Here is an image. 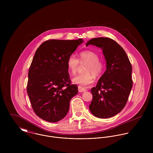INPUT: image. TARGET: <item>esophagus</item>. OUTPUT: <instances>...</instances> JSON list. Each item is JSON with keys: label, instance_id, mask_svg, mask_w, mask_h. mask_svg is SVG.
<instances>
[{"label": "esophagus", "instance_id": "obj_1", "mask_svg": "<svg viewBox=\"0 0 153 153\" xmlns=\"http://www.w3.org/2000/svg\"><path fill=\"white\" fill-rule=\"evenodd\" d=\"M87 91V89L86 88H85L82 87L81 86L78 87V91L79 92H84Z\"/></svg>", "mask_w": 153, "mask_h": 153}]
</instances>
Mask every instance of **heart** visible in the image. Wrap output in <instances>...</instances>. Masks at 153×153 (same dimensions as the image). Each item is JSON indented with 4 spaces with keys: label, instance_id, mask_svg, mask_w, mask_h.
<instances>
[{
    "label": "heart",
    "instance_id": "heart-1",
    "mask_svg": "<svg viewBox=\"0 0 153 153\" xmlns=\"http://www.w3.org/2000/svg\"><path fill=\"white\" fill-rule=\"evenodd\" d=\"M78 59L74 55H70L67 60L66 65L69 72L75 75L78 70L80 63L88 62L85 66V74H79L72 79L74 84L84 87L92 84L94 81V74L95 76H100L104 72V64L99 59V55L94 51L86 50L79 53Z\"/></svg>",
    "mask_w": 153,
    "mask_h": 153
}]
</instances>
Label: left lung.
Returning <instances> with one entry per match:
<instances>
[{
    "mask_svg": "<svg viewBox=\"0 0 153 153\" xmlns=\"http://www.w3.org/2000/svg\"><path fill=\"white\" fill-rule=\"evenodd\" d=\"M102 49L107 69L91 91V113L100 118L112 117L126 106L132 87V66L124 49L109 38H93L86 44Z\"/></svg>",
    "mask_w": 153,
    "mask_h": 153,
    "instance_id": "8db88e82",
    "label": "left lung"
}]
</instances>
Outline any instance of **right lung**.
<instances>
[{"label": "right lung", "instance_id": "right-lung-1", "mask_svg": "<svg viewBox=\"0 0 153 153\" xmlns=\"http://www.w3.org/2000/svg\"><path fill=\"white\" fill-rule=\"evenodd\" d=\"M83 42L50 39L37 49L28 72L27 92L32 109L42 120L58 122L68 113L78 87L71 84L66 62Z\"/></svg>", "mask_w": 153, "mask_h": 153}]
</instances>
